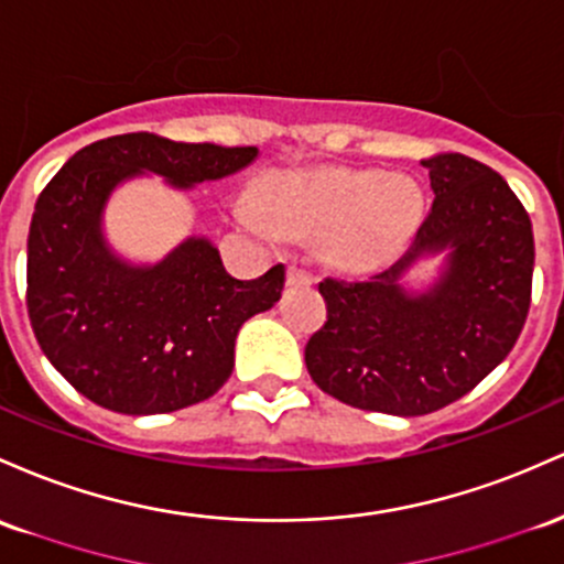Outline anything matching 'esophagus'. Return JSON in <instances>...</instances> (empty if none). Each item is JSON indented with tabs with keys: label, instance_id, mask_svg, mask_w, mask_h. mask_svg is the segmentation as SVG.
<instances>
[{
	"label": "esophagus",
	"instance_id": "obj_1",
	"mask_svg": "<svg viewBox=\"0 0 564 564\" xmlns=\"http://www.w3.org/2000/svg\"><path fill=\"white\" fill-rule=\"evenodd\" d=\"M286 281H289V286H296V283H313V275L302 268H296V264H292V268H289Z\"/></svg>",
	"mask_w": 564,
	"mask_h": 564
}]
</instances>
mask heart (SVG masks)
I'll return each instance as SVG.
<instances>
[{"label": "heart", "mask_w": 564, "mask_h": 564, "mask_svg": "<svg viewBox=\"0 0 564 564\" xmlns=\"http://www.w3.org/2000/svg\"><path fill=\"white\" fill-rule=\"evenodd\" d=\"M423 214L425 195L414 178L377 169L286 171L264 184L262 203H235L243 227L268 240H315L321 259L343 272H367L401 257Z\"/></svg>", "instance_id": "1"}]
</instances>
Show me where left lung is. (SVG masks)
I'll return each mask as SVG.
<instances>
[{"mask_svg": "<svg viewBox=\"0 0 564 564\" xmlns=\"http://www.w3.org/2000/svg\"><path fill=\"white\" fill-rule=\"evenodd\" d=\"M433 206L399 262L367 281L318 283L326 324L305 364L356 410L417 417L479 386L509 356L530 311L533 225L506 178L466 154H436ZM438 256L431 284L405 275Z\"/></svg>", "mask_w": 564, "mask_h": 564, "instance_id": "obj_1", "label": "left lung"}]
</instances>
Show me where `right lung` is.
Segmentation results:
<instances>
[{"label":"right lung","mask_w":564,"mask_h":564,"mask_svg":"<svg viewBox=\"0 0 564 564\" xmlns=\"http://www.w3.org/2000/svg\"><path fill=\"white\" fill-rule=\"evenodd\" d=\"M257 158V147L126 133L79 150L42 189L26 253L31 329L85 399L163 414L212 399L230 380L240 326L281 300L286 268L238 281L206 235H189L158 262H131L111 249L104 214L115 189L144 173L192 189Z\"/></svg>","instance_id":"obj_1"}]
</instances>
